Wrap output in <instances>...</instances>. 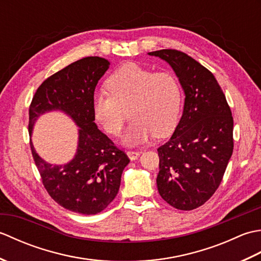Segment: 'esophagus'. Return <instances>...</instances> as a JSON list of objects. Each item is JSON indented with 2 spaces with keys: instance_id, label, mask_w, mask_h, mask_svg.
<instances>
[{
  "instance_id": "34e87169",
  "label": "esophagus",
  "mask_w": 261,
  "mask_h": 261,
  "mask_svg": "<svg viewBox=\"0 0 261 261\" xmlns=\"http://www.w3.org/2000/svg\"><path fill=\"white\" fill-rule=\"evenodd\" d=\"M140 153L141 152H139V151H126L127 157L130 158V160H136L138 157L140 156Z\"/></svg>"
}]
</instances>
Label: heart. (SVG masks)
Instances as JSON below:
<instances>
[{
	"label": "heart",
	"mask_w": 261,
	"mask_h": 261,
	"mask_svg": "<svg viewBox=\"0 0 261 261\" xmlns=\"http://www.w3.org/2000/svg\"><path fill=\"white\" fill-rule=\"evenodd\" d=\"M110 94L96 92L92 98L94 120L110 136L121 135L129 111L131 123L122 142L136 147L156 135L164 138L178 124L182 91L176 77L159 71L151 73L141 66L122 65L107 80Z\"/></svg>",
	"instance_id": "obj_1"
}]
</instances>
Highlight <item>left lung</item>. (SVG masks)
Segmentation results:
<instances>
[{
	"mask_svg": "<svg viewBox=\"0 0 261 261\" xmlns=\"http://www.w3.org/2000/svg\"><path fill=\"white\" fill-rule=\"evenodd\" d=\"M170 65L185 93L184 111L170 139L158 148V192L177 210L211 198L233 151V118L214 75L175 49L148 53Z\"/></svg>",
	"mask_w": 261,
	"mask_h": 261,
	"instance_id": "8db88e82",
	"label": "left lung"
}]
</instances>
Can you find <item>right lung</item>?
Listing matches in <instances>:
<instances>
[{
    "label": "right lung",
    "mask_w": 261,
    "mask_h": 261,
    "mask_svg": "<svg viewBox=\"0 0 261 261\" xmlns=\"http://www.w3.org/2000/svg\"><path fill=\"white\" fill-rule=\"evenodd\" d=\"M110 62L85 57L68 65L42 83L29 109V135L39 116L62 111L79 129V145L69 163L51 165L33 148L31 152L49 195L71 212L92 215L102 212L119 192L121 175L130 163L126 154L97 129L92 112V98Z\"/></svg>",
    "instance_id": "1"
}]
</instances>
